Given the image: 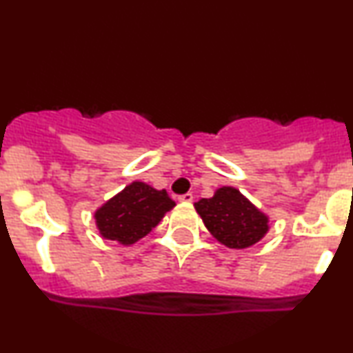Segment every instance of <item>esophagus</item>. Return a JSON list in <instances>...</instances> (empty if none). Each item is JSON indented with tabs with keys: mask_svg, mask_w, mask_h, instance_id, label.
Listing matches in <instances>:
<instances>
[{
	"mask_svg": "<svg viewBox=\"0 0 353 353\" xmlns=\"http://www.w3.org/2000/svg\"><path fill=\"white\" fill-rule=\"evenodd\" d=\"M179 201H181V202H192V201H194V195L190 194V192L182 194V195H179Z\"/></svg>",
	"mask_w": 353,
	"mask_h": 353,
	"instance_id": "esophagus-1",
	"label": "esophagus"
}]
</instances>
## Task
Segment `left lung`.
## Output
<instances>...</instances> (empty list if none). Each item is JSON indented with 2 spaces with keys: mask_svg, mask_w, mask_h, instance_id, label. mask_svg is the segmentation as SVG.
<instances>
[{
  "mask_svg": "<svg viewBox=\"0 0 353 353\" xmlns=\"http://www.w3.org/2000/svg\"><path fill=\"white\" fill-rule=\"evenodd\" d=\"M205 227L228 248H248L268 232V219L240 190L220 188L214 197L195 203Z\"/></svg>",
  "mask_w": 353,
  "mask_h": 353,
  "instance_id": "obj_1",
  "label": "left lung"
}]
</instances>
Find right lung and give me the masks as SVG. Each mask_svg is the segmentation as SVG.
<instances>
[{
    "label": "right lung",
    "instance_id": "obj_1",
    "mask_svg": "<svg viewBox=\"0 0 353 353\" xmlns=\"http://www.w3.org/2000/svg\"><path fill=\"white\" fill-rule=\"evenodd\" d=\"M174 205L165 190L133 182L97 210V227L105 239L131 245L148 235Z\"/></svg>",
    "mask_w": 353,
    "mask_h": 353
}]
</instances>
